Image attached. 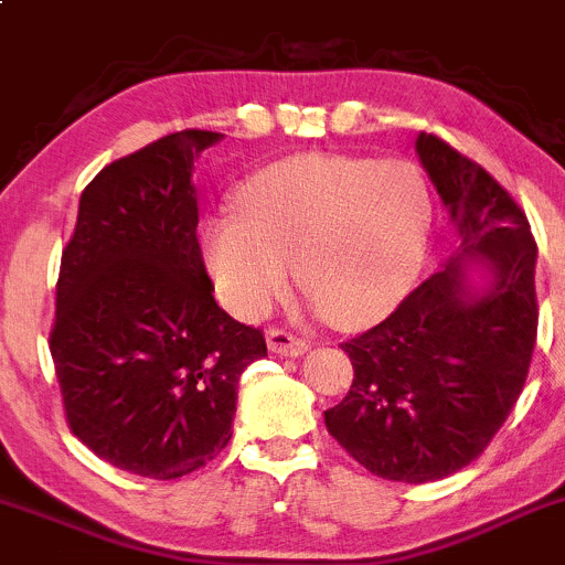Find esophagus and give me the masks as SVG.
Here are the masks:
<instances>
[{
  "mask_svg": "<svg viewBox=\"0 0 565 565\" xmlns=\"http://www.w3.org/2000/svg\"><path fill=\"white\" fill-rule=\"evenodd\" d=\"M266 342H269V351L280 353V356H301V353L307 351V342L301 340V337H296L294 331L282 329V326H271L269 331H266Z\"/></svg>",
  "mask_w": 565,
  "mask_h": 565,
  "instance_id": "34e87169",
  "label": "esophagus"
}]
</instances>
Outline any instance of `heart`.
<instances>
[{
    "label": "heart",
    "mask_w": 565,
    "mask_h": 565,
    "mask_svg": "<svg viewBox=\"0 0 565 565\" xmlns=\"http://www.w3.org/2000/svg\"><path fill=\"white\" fill-rule=\"evenodd\" d=\"M429 225V190L411 162L296 154L247 179L236 214L209 220L203 258L236 316L269 310L296 269L318 310L353 329L403 301Z\"/></svg>",
    "instance_id": "heart-1"
}]
</instances>
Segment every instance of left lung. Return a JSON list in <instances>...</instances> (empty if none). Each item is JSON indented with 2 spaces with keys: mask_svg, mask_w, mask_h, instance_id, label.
<instances>
[{
  "mask_svg": "<svg viewBox=\"0 0 565 565\" xmlns=\"http://www.w3.org/2000/svg\"><path fill=\"white\" fill-rule=\"evenodd\" d=\"M416 152L449 206L462 253L364 334L342 342L353 383L326 429L372 476L424 484L490 446L520 399L536 345V239L520 203L433 132ZM493 271L470 295L463 260Z\"/></svg>",
  "mask_w": 565,
  "mask_h": 565,
  "instance_id": "obj_1",
  "label": "left lung"
}]
</instances>
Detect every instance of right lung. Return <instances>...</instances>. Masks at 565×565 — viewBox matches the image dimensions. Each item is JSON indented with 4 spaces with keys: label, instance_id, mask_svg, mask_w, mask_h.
<instances>
[{
    "label": "right lung",
    "instance_id": "right-lung-1",
    "mask_svg": "<svg viewBox=\"0 0 565 565\" xmlns=\"http://www.w3.org/2000/svg\"><path fill=\"white\" fill-rule=\"evenodd\" d=\"M220 132L182 130L119 157L81 193L49 334L67 427L143 479L203 468L231 440L264 331L214 301L198 244L193 160Z\"/></svg>",
    "mask_w": 565,
    "mask_h": 565
}]
</instances>
